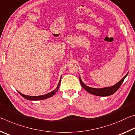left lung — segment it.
Wrapping results in <instances>:
<instances>
[{"instance_id": "left-lung-1", "label": "left lung", "mask_w": 135, "mask_h": 135, "mask_svg": "<svg viewBox=\"0 0 135 135\" xmlns=\"http://www.w3.org/2000/svg\"><path fill=\"white\" fill-rule=\"evenodd\" d=\"M127 74L126 75V76L123 77V78L120 81H118L117 84H115V85H114L111 87H108V88H101V89L90 88V87L85 85V84L83 83V81H81V80L80 79V77H79V80H80V82L81 86L83 87L87 92H88L89 93H91V94L94 95L96 96H99V97H107V96H109V95H113V93H115L116 91L119 89L120 86L122 85V84L123 83V81H124V79L127 76Z\"/></svg>"}]
</instances>
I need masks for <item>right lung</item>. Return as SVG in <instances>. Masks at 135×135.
<instances>
[{
	"label": "right lung",
	"mask_w": 135,
	"mask_h": 135,
	"mask_svg": "<svg viewBox=\"0 0 135 135\" xmlns=\"http://www.w3.org/2000/svg\"><path fill=\"white\" fill-rule=\"evenodd\" d=\"M61 79H60V80L59 81V83L58 84V86H57V88L56 89H55L54 90L52 91L51 92L47 93V94L46 95H41V96H37V97H31V96H27V95H25L22 94L21 93L19 92V93L20 95H21L22 97L24 98L25 99H27L28 100H42V99H46L47 98H50L53 96L54 95H55L56 93V92L58 91V90L59 89V85H60V83H61Z\"/></svg>",
	"instance_id": "add662e5"
}]
</instances>
